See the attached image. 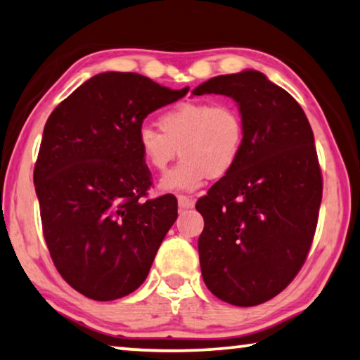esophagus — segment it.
I'll use <instances>...</instances> for the list:
<instances>
[{
    "mask_svg": "<svg viewBox=\"0 0 360 360\" xmlns=\"http://www.w3.org/2000/svg\"><path fill=\"white\" fill-rule=\"evenodd\" d=\"M179 206L181 210H190V207L195 206V200L191 196H185V195H179Z\"/></svg>",
    "mask_w": 360,
    "mask_h": 360,
    "instance_id": "obj_1",
    "label": "esophagus"
}]
</instances>
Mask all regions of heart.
I'll list each match as a JSON object with an SVG mask.
<instances>
[{"label":"heart","mask_w":360,"mask_h":360,"mask_svg":"<svg viewBox=\"0 0 360 360\" xmlns=\"http://www.w3.org/2000/svg\"><path fill=\"white\" fill-rule=\"evenodd\" d=\"M159 131L141 127L138 149L144 162L164 172L179 148L180 162L160 180V190H196L236 167L245 146L243 115L232 102H181L158 120Z\"/></svg>","instance_id":"b5f03b06"}]
</instances>
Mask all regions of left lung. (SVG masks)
I'll list each match as a JSON object with an SVG mask.
<instances>
[{
	"mask_svg": "<svg viewBox=\"0 0 360 360\" xmlns=\"http://www.w3.org/2000/svg\"><path fill=\"white\" fill-rule=\"evenodd\" d=\"M193 94L232 97L245 122L237 165L196 202L202 279L227 304L259 305L292 283L314 242L323 193L314 133L295 98L263 72L212 77Z\"/></svg>",
	"mask_w": 360,
	"mask_h": 360,
	"instance_id": "8db88e82",
	"label": "left lung"
}]
</instances>
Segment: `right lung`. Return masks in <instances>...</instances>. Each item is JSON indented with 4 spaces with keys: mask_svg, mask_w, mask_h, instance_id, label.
Instances as JSON below:
<instances>
[{
    "mask_svg": "<svg viewBox=\"0 0 360 360\" xmlns=\"http://www.w3.org/2000/svg\"><path fill=\"white\" fill-rule=\"evenodd\" d=\"M138 72L91 77L45 123L34 184L50 257L92 300L136 290L176 216V198L148 200L138 131L150 112L185 97Z\"/></svg>",
    "mask_w": 360,
    "mask_h": 360,
    "instance_id": "add662e5",
    "label": "right lung"
}]
</instances>
